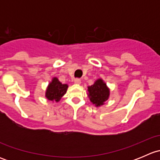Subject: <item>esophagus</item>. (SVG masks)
I'll return each instance as SVG.
<instances>
[{
	"mask_svg": "<svg viewBox=\"0 0 160 160\" xmlns=\"http://www.w3.org/2000/svg\"><path fill=\"white\" fill-rule=\"evenodd\" d=\"M74 83H75L76 84H80V83H81V80H80V79L77 78L74 80Z\"/></svg>",
	"mask_w": 160,
	"mask_h": 160,
	"instance_id": "esophagus-1",
	"label": "esophagus"
}]
</instances>
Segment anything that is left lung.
Masks as SVG:
<instances>
[{"mask_svg":"<svg viewBox=\"0 0 160 160\" xmlns=\"http://www.w3.org/2000/svg\"><path fill=\"white\" fill-rule=\"evenodd\" d=\"M88 91L90 101L96 107L103 105L110 95V90L102 79H98L93 85L88 87Z\"/></svg>","mask_w":160,"mask_h":160,"instance_id":"1","label":"left lung"}]
</instances>
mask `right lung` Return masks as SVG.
Here are the masks:
<instances>
[{
    "label": "right lung",
    "mask_w": 160,
    "mask_h": 160,
    "mask_svg": "<svg viewBox=\"0 0 160 160\" xmlns=\"http://www.w3.org/2000/svg\"><path fill=\"white\" fill-rule=\"evenodd\" d=\"M68 85L62 84L56 77H54L50 82L46 91V98L49 101L58 102L62 96L67 93Z\"/></svg>",
    "instance_id": "right-lung-1"
}]
</instances>
